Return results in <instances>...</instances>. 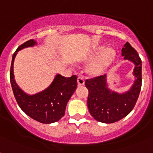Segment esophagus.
Returning a JSON list of instances; mask_svg holds the SVG:
<instances>
[{
    "mask_svg": "<svg viewBox=\"0 0 153 153\" xmlns=\"http://www.w3.org/2000/svg\"><path fill=\"white\" fill-rule=\"evenodd\" d=\"M85 83V79L82 76H79L78 78V84H79V86H82Z\"/></svg>",
    "mask_w": 153,
    "mask_h": 153,
    "instance_id": "1",
    "label": "esophagus"
}]
</instances>
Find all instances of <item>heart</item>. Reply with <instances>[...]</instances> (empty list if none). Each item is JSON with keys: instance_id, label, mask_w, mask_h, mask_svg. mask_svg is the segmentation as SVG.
Instances as JSON below:
<instances>
[{"instance_id": "1", "label": "heart", "mask_w": 153, "mask_h": 153, "mask_svg": "<svg viewBox=\"0 0 153 153\" xmlns=\"http://www.w3.org/2000/svg\"><path fill=\"white\" fill-rule=\"evenodd\" d=\"M102 51L103 52L102 57L94 66V69L95 70V71H98V70L102 69V67H105V66H106L113 59V58L114 56V51L111 48L105 49L104 48H102L99 51H97L96 55H98Z\"/></svg>"}]
</instances>
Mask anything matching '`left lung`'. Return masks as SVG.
<instances>
[{
    "instance_id": "8db88e82",
    "label": "left lung",
    "mask_w": 153,
    "mask_h": 153,
    "mask_svg": "<svg viewBox=\"0 0 153 153\" xmlns=\"http://www.w3.org/2000/svg\"><path fill=\"white\" fill-rule=\"evenodd\" d=\"M121 55L135 65L134 83L128 91L119 94L108 88L106 75L86 79V87L89 94L87 106L91 116L102 123H114L126 117L135 106L141 89V59L137 51L128 44L124 45Z\"/></svg>"
}]
</instances>
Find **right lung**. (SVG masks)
<instances>
[{"mask_svg": "<svg viewBox=\"0 0 153 153\" xmlns=\"http://www.w3.org/2000/svg\"><path fill=\"white\" fill-rule=\"evenodd\" d=\"M36 44V42L30 39L20 45L13 55L10 82L16 100L20 109L27 116L40 123H54L64 116L67 102L77 88V76L72 75L67 78L58 74L51 85L42 92L33 95L25 93L16 83L13 74V62L18 51Z\"/></svg>", "mask_w": 153, "mask_h": 153, "instance_id": "1", "label": "right lung"}]
</instances>
